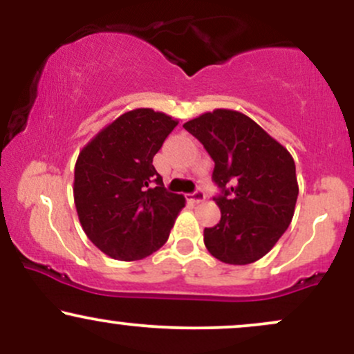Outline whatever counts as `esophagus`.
Segmentation results:
<instances>
[{
    "label": "esophagus",
    "mask_w": 354,
    "mask_h": 354,
    "mask_svg": "<svg viewBox=\"0 0 354 354\" xmlns=\"http://www.w3.org/2000/svg\"><path fill=\"white\" fill-rule=\"evenodd\" d=\"M186 196H188V200L191 203H201V201H205L206 194H205V191H203V189H196L194 193L186 194Z\"/></svg>",
    "instance_id": "obj_1"
}]
</instances>
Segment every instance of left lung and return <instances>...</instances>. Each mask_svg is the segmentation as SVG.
<instances>
[{"mask_svg": "<svg viewBox=\"0 0 354 354\" xmlns=\"http://www.w3.org/2000/svg\"><path fill=\"white\" fill-rule=\"evenodd\" d=\"M214 161V198L221 219L205 228V246L228 265H250L273 248L290 226L298 200L290 151L250 116L214 109L183 124Z\"/></svg>", "mask_w": 354, "mask_h": 354, "instance_id": "1", "label": "left lung"}]
</instances>
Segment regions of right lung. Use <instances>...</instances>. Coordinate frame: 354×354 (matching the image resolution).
Wrapping results in <instances>:
<instances>
[{
    "mask_svg": "<svg viewBox=\"0 0 354 354\" xmlns=\"http://www.w3.org/2000/svg\"><path fill=\"white\" fill-rule=\"evenodd\" d=\"M178 121L151 108L116 118L80 151L75 205L86 236L104 254L136 261L160 250L185 196L166 191L153 166Z\"/></svg>",
    "mask_w": 354,
    "mask_h": 354,
    "instance_id": "obj_1",
    "label": "right lung"
}]
</instances>
